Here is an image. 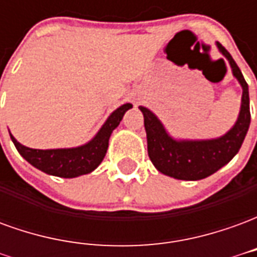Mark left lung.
Masks as SVG:
<instances>
[{
    "label": "left lung",
    "mask_w": 257,
    "mask_h": 257,
    "mask_svg": "<svg viewBox=\"0 0 257 257\" xmlns=\"http://www.w3.org/2000/svg\"><path fill=\"white\" fill-rule=\"evenodd\" d=\"M221 55L231 66L232 75L242 86L241 110L237 122L226 135L209 140H176L168 134L161 121L149 108L140 106L145 117L147 151L153 165L164 175L179 180H199L210 176L231 161L237 154L250 123L248 84L231 55L216 42Z\"/></svg>",
    "instance_id": "obj_1"
}]
</instances>
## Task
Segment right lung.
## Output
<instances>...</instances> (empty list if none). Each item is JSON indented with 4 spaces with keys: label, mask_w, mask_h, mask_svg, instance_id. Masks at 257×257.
<instances>
[{
    "label": "right lung",
    "mask_w": 257,
    "mask_h": 257,
    "mask_svg": "<svg viewBox=\"0 0 257 257\" xmlns=\"http://www.w3.org/2000/svg\"><path fill=\"white\" fill-rule=\"evenodd\" d=\"M129 108H132L131 103L118 107L115 111L110 114V117L107 118V121L103 123V126L93 139L86 145L73 147V149H52V150L30 149L20 145L12 135H9L20 156L27 162H30L33 167L52 176L68 179L77 178L81 175L90 173L100 165V162L106 156L108 139L112 131L119 125L123 114Z\"/></svg>",
    "instance_id": "1"
}]
</instances>
